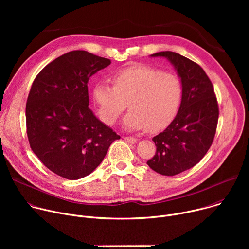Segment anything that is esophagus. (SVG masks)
Returning <instances> with one entry per match:
<instances>
[{
    "label": "esophagus",
    "instance_id": "1",
    "mask_svg": "<svg viewBox=\"0 0 249 249\" xmlns=\"http://www.w3.org/2000/svg\"><path fill=\"white\" fill-rule=\"evenodd\" d=\"M123 139H124L126 142H128V143H130V144H135V143H137V139L134 138V137L125 136V137H123Z\"/></svg>",
    "mask_w": 249,
    "mask_h": 249
}]
</instances>
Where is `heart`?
I'll list each match as a JSON object with an SVG mask.
<instances>
[{
	"mask_svg": "<svg viewBox=\"0 0 249 249\" xmlns=\"http://www.w3.org/2000/svg\"><path fill=\"white\" fill-rule=\"evenodd\" d=\"M113 86L100 82L92 90L101 120L112 125L127 108L124 126L149 132L164 129L178 112L183 86L178 76L144 64L120 69L111 76Z\"/></svg>",
	"mask_w": 249,
	"mask_h": 249,
	"instance_id": "1",
	"label": "heart"
}]
</instances>
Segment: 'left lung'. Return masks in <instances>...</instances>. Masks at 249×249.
I'll list each match as a JSON object with an SVG mask.
<instances>
[{
    "label": "left lung",
    "mask_w": 249,
    "mask_h": 249,
    "mask_svg": "<svg viewBox=\"0 0 249 249\" xmlns=\"http://www.w3.org/2000/svg\"><path fill=\"white\" fill-rule=\"evenodd\" d=\"M151 56L165 57L183 86L180 108L168 127L153 138L157 152L147 161L156 172L173 176L193 167L207 154L215 138L219 105L212 82L197 63L171 51Z\"/></svg>",
    "instance_id": "obj_1"
}]
</instances>
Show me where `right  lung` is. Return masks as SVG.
Here are the masks:
<instances>
[{
	"label": "right lung",
	"mask_w": 249,
	"mask_h": 249,
	"mask_svg": "<svg viewBox=\"0 0 249 249\" xmlns=\"http://www.w3.org/2000/svg\"><path fill=\"white\" fill-rule=\"evenodd\" d=\"M110 63L84 50L71 51L45 66L32 83L25 108L29 146L64 178L91 173L120 139L89 107V80Z\"/></svg>",
	"instance_id": "right-lung-1"
}]
</instances>
